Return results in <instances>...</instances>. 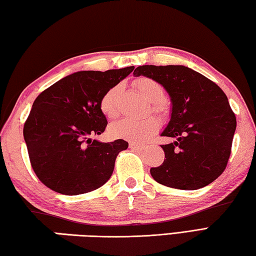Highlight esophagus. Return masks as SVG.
<instances>
[{"mask_svg": "<svg viewBox=\"0 0 256 256\" xmlns=\"http://www.w3.org/2000/svg\"><path fill=\"white\" fill-rule=\"evenodd\" d=\"M129 147L134 149V150H137V152H142V150H144V146H142V144H134V142L130 144Z\"/></svg>", "mask_w": 256, "mask_h": 256, "instance_id": "obj_1", "label": "esophagus"}]
</instances>
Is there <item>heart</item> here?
Listing matches in <instances>:
<instances>
[{"label": "heart", "mask_w": 256, "mask_h": 256, "mask_svg": "<svg viewBox=\"0 0 256 256\" xmlns=\"http://www.w3.org/2000/svg\"><path fill=\"white\" fill-rule=\"evenodd\" d=\"M134 86L149 102L152 110L159 116H166L168 104L165 98V88L157 80L149 76H140L134 81ZM122 92V84H114L101 96L99 109L106 118L114 119L119 114V100ZM159 130V122L156 118H146L142 120L122 119L109 127V132L114 138L126 139L134 144H144Z\"/></svg>", "instance_id": "heart-1"}]
</instances>
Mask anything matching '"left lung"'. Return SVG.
<instances>
[{
  "mask_svg": "<svg viewBox=\"0 0 256 256\" xmlns=\"http://www.w3.org/2000/svg\"><path fill=\"white\" fill-rule=\"evenodd\" d=\"M134 74L157 80L172 102L162 136L174 142L160 144L166 159L150 170L154 180L185 190L214 182L228 166L236 129L235 114L224 91L184 66H142Z\"/></svg>",
  "mask_w": 256,
  "mask_h": 256,
  "instance_id": "8db88e82",
  "label": "left lung"
}]
</instances>
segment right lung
<instances>
[{
    "label": "right lung",
    "mask_w": 256,
    "mask_h": 256,
    "mask_svg": "<svg viewBox=\"0 0 256 256\" xmlns=\"http://www.w3.org/2000/svg\"><path fill=\"white\" fill-rule=\"evenodd\" d=\"M134 69L132 66L104 72L79 71L38 96L24 122L23 136L31 166L42 184L74 196L108 182L116 158L126 150L128 142L92 139L108 124L99 100Z\"/></svg>",
    "instance_id": "right-lung-1"
}]
</instances>
